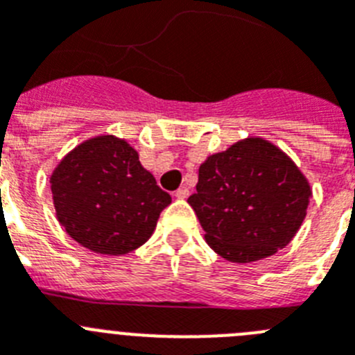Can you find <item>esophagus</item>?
Returning <instances> with one entry per match:
<instances>
[{"mask_svg":"<svg viewBox=\"0 0 355 355\" xmlns=\"http://www.w3.org/2000/svg\"><path fill=\"white\" fill-rule=\"evenodd\" d=\"M188 193H190V192H188L187 188H180V190H175L174 196H175V199H187Z\"/></svg>","mask_w":355,"mask_h":355,"instance_id":"obj_1","label":"esophagus"}]
</instances>
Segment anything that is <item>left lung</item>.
<instances>
[{
	"label": "left lung",
	"instance_id": "1",
	"mask_svg": "<svg viewBox=\"0 0 355 355\" xmlns=\"http://www.w3.org/2000/svg\"><path fill=\"white\" fill-rule=\"evenodd\" d=\"M309 197V183L283 150L247 139L200 165L197 192L188 202L216 254L249 263L290 243Z\"/></svg>",
	"mask_w": 355,
	"mask_h": 355
}]
</instances>
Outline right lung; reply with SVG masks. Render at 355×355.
Segmentation results:
<instances>
[{
	"label": "right lung",
	"mask_w": 355,
	"mask_h": 355,
	"mask_svg": "<svg viewBox=\"0 0 355 355\" xmlns=\"http://www.w3.org/2000/svg\"><path fill=\"white\" fill-rule=\"evenodd\" d=\"M51 192L69 236L114 256L146 243L172 200L140 165L137 150L110 135L71 150L53 172Z\"/></svg>",
	"instance_id": "add662e5"
}]
</instances>
